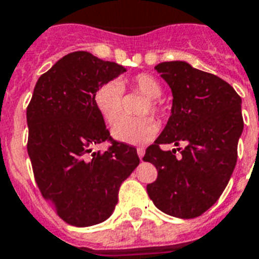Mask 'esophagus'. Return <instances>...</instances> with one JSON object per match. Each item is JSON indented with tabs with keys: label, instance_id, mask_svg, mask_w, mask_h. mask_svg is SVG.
<instances>
[{
	"label": "esophagus",
	"instance_id": "1",
	"mask_svg": "<svg viewBox=\"0 0 259 259\" xmlns=\"http://www.w3.org/2000/svg\"><path fill=\"white\" fill-rule=\"evenodd\" d=\"M137 153H138V157L142 160L144 154H145V149H144V148H137Z\"/></svg>",
	"mask_w": 259,
	"mask_h": 259
}]
</instances>
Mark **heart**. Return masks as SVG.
Returning <instances> with one entry per match:
<instances>
[{"instance_id":"b5f03b06","label":"heart","mask_w":259,"mask_h":259,"mask_svg":"<svg viewBox=\"0 0 259 259\" xmlns=\"http://www.w3.org/2000/svg\"><path fill=\"white\" fill-rule=\"evenodd\" d=\"M127 86L145 97L138 114L141 117L122 118L113 129V137L115 140L130 145H138L150 141L157 134V123L153 118L145 114H152L160 117L164 113L160 97L162 95V86L153 75L137 74L129 79ZM125 89V82L117 83L114 80L99 84L93 94L94 106L97 107L102 118L109 125H113L119 119L122 114V90Z\"/></svg>"}]
</instances>
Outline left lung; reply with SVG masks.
<instances>
[{"mask_svg":"<svg viewBox=\"0 0 259 259\" xmlns=\"http://www.w3.org/2000/svg\"><path fill=\"white\" fill-rule=\"evenodd\" d=\"M156 70L169 84L172 114L158 138L146 148L157 179L146 185L148 195L162 212L181 219L200 217L225 191L237 164L238 140L243 130L237 91L217 75L185 62H164ZM185 148L162 151V143Z\"/></svg>","mask_w":259,"mask_h":259,"instance_id":"obj_1","label":"left lung"}]
</instances>
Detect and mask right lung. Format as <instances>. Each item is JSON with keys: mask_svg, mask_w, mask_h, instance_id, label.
Returning a JSON list of instances; mask_svg holds the SVG:
<instances>
[{"mask_svg": "<svg viewBox=\"0 0 259 259\" xmlns=\"http://www.w3.org/2000/svg\"><path fill=\"white\" fill-rule=\"evenodd\" d=\"M125 71L86 51L72 52L38 78L26 107V149L36 184L71 226L105 222L121 184L140 164L134 146L111 138L93 102L99 84ZM105 141L112 142L108 150L93 154Z\"/></svg>", "mask_w": 259, "mask_h": 259, "instance_id": "right-lung-1", "label": "right lung"}]
</instances>
